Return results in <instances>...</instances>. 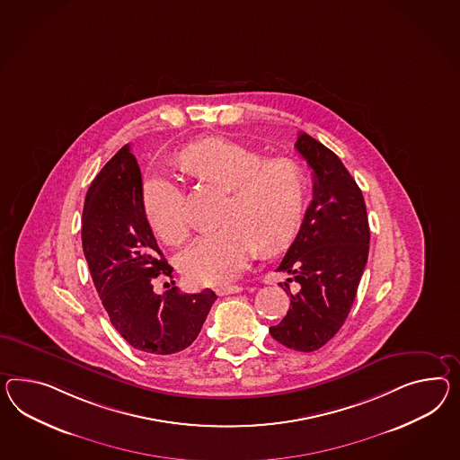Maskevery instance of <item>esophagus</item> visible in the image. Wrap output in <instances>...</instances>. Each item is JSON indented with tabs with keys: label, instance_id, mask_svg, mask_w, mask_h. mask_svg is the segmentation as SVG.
I'll use <instances>...</instances> for the list:
<instances>
[{
	"label": "esophagus",
	"instance_id": "esophagus-1",
	"mask_svg": "<svg viewBox=\"0 0 460 460\" xmlns=\"http://www.w3.org/2000/svg\"><path fill=\"white\" fill-rule=\"evenodd\" d=\"M243 290V287L240 285H232V287H218L215 292L218 296H224V295L240 294Z\"/></svg>",
	"mask_w": 460,
	"mask_h": 460
}]
</instances>
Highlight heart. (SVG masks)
I'll return each instance as SVG.
<instances>
[{"label":"heart","instance_id":"b5f03b06","mask_svg":"<svg viewBox=\"0 0 460 460\" xmlns=\"http://www.w3.org/2000/svg\"><path fill=\"white\" fill-rule=\"evenodd\" d=\"M178 164L190 177L228 190L217 232L199 238L181 253L180 269L190 282L220 287L234 282L257 255L275 253L294 240L306 207V178L290 158L265 160L263 155L224 138L185 146ZM143 210L155 234L172 247L191 234L183 191L168 175L146 178Z\"/></svg>","mask_w":460,"mask_h":460}]
</instances>
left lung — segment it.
<instances>
[{
	"mask_svg": "<svg viewBox=\"0 0 460 460\" xmlns=\"http://www.w3.org/2000/svg\"><path fill=\"white\" fill-rule=\"evenodd\" d=\"M295 148L312 168L314 199L277 269L292 277L287 282L298 283V292L283 283L290 308L270 333L288 349L314 352L341 330L352 308L370 230L362 190L341 158L302 131Z\"/></svg>",
	"mask_w": 460,
	"mask_h": 460,
	"instance_id": "1",
	"label": "left lung"
}]
</instances>
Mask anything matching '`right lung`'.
<instances>
[{
    "instance_id": "obj_1",
    "label": "right lung",
    "mask_w": 460,
    "mask_h": 460,
    "mask_svg": "<svg viewBox=\"0 0 460 460\" xmlns=\"http://www.w3.org/2000/svg\"><path fill=\"white\" fill-rule=\"evenodd\" d=\"M142 172L125 145L86 191L82 218L84 259L94 288L119 335L145 354H177L200 333L217 295L155 292L158 277H170L143 210Z\"/></svg>"
}]
</instances>
